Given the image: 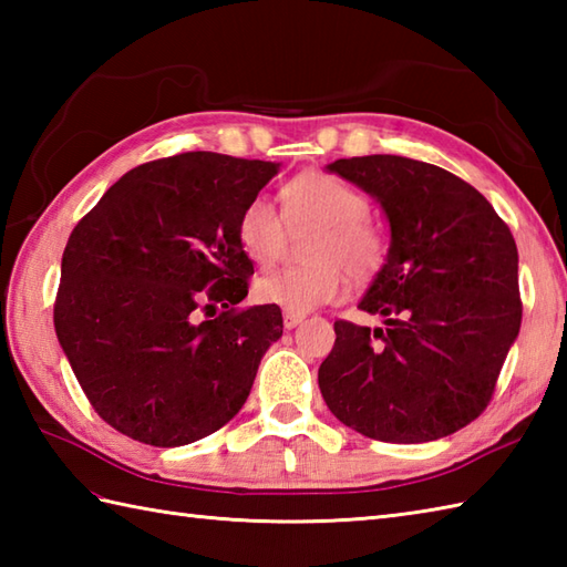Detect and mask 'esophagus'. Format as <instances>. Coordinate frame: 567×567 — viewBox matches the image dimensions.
Segmentation results:
<instances>
[{
    "mask_svg": "<svg viewBox=\"0 0 567 567\" xmlns=\"http://www.w3.org/2000/svg\"><path fill=\"white\" fill-rule=\"evenodd\" d=\"M302 319H305V315H295V311H285V315H282L285 329H295L297 323H302Z\"/></svg>",
    "mask_w": 567,
    "mask_h": 567,
    "instance_id": "34e87169",
    "label": "esophagus"
}]
</instances>
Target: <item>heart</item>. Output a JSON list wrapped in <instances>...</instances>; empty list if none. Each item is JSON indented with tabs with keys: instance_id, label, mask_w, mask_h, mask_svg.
Here are the masks:
<instances>
[{
	"instance_id": "heart-1",
	"label": "heart",
	"mask_w": 567,
	"mask_h": 567,
	"mask_svg": "<svg viewBox=\"0 0 567 567\" xmlns=\"http://www.w3.org/2000/svg\"><path fill=\"white\" fill-rule=\"evenodd\" d=\"M285 216L292 224L315 221L309 258L302 268H277L252 282V297L295 315H307L336 302L346 292V270L368 275L384 256V240L368 221L370 202L363 192L331 173L307 171L282 187ZM236 238L240 250L256 262L270 265L285 244V219L275 204L252 197L238 214Z\"/></svg>"
}]
</instances>
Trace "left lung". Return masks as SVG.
<instances>
[{
	"label": "left lung",
	"mask_w": 567,
	"mask_h": 567,
	"mask_svg": "<svg viewBox=\"0 0 567 567\" xmlns=\"http://www.w3.org/2000/svg\"><path fill=\"white\" fill-rule=\"evenodd\" d=\"M390 221L388 260L358 309L384 329L336 321L319 368L331 414L368 439L426 443L485 412L522 327L519 252L465 179L402 155L327 165Z\"/></svg>",
	"instance_id": "left-lung-1"
}]
</instances>
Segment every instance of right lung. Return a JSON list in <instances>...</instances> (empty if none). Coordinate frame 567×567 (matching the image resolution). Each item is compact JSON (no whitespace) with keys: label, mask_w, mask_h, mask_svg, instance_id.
<instances>
[{"label":"right lung","mask_w":567,"mask_h":567,"mask_svg":"<svg viewBox=\"0 0 567 567\" xmlns=\"http://www.w3.org/2000/svg\"><path fill=\"white\" fill-rule=\"evenodd\" d=\"M277 171L209 151L151 161L72 228L55 333L94 412L124 436L187 445L248 400L260 358L282 336V311L238 309L252 262L236 221ZM216 306L219 318L198 319Z\"/></svg>","instance_id":"obj_1"}]
</instances>
